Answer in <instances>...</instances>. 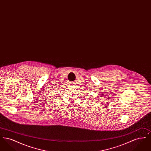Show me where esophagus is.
<instances>
[{
    "label": "esophagus",
    "mask_w": 151,
    "mask_h": 151,
    "mask_svg": "<svg viewBox=\"0 0 151 151\" xmlns=\"http://www.w3.org/2000/svg\"><path fill=\"white\" fill-rule=\"evenodd\" d=\"M73 84H74V83H73L72 82L70 83V85H71V86H73Z\"/></svg>",
    "instance_id": "obj_1"
}]
</instances>
